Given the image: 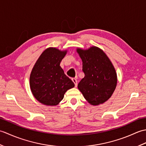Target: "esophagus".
I'll list each match as a JSON object with an SVG mask.
<instances>
[{
  "mask_svg": "<svg viewBox=\"0 0 146 146\" xmlns=\"http://www.w3.org/2000/svg\"><path fill=\"white\" fill-rule=\"evenodd\" d=\"M72 81L74 83H75V85L76 87V86H77V80H76V78H72Z\"/></svg>",
  "mask_w": 146,
  "mask_h": 146,
  "instance_id": "esophagus-1",
  "label": "esophagus"
}]
</instances>
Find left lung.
I'll return each mask as SVG.
<instances>
[{
  "instance_id": "left-lung-1",
  "label": "left lung",
  "mask_w": 146,
  "mask_h": 146,
  "mask_svg": "<svg viewBox=\"0 0 146 146\" xmlns=\"http://www.w3.org/2000/svg\"><path fill=\"white\" fill-rule=\"evenodd\" d=\"M83 62L85 77L78 85L79 90L89 104L98 105L109 99L116 88L115 70L106 54L98 47L77 48Z\"/></svg>"
}]
</instances>
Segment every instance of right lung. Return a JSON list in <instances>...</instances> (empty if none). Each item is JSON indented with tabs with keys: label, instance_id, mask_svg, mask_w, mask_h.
Returning <instances> with one entry per match:
<instances>
[{
	"label": "right lung",
	"instance_id": "obj_1",
	"mask_svg": "<svg viewBox=\"0 0 146 146\" xmlns=\"http://www.w3.org/2000/svg\"><path fill=\"white\" fill-rule=\"evenodd\" d=\"M67 51L55 48L42 52L30 75L31 90L37 100L46 105H57L68 90L75 86L60 66Z\"/></svg>",
	"mask_w": 146,
	"mask_h": 146
}]
</instances>
